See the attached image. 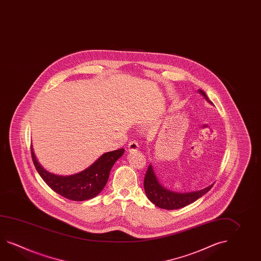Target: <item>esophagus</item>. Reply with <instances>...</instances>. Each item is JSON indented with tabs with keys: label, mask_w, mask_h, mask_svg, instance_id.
<instances>
[{
	"label": "esophagus",
	"mask_w": 261,
	"mask_h": 261,
	"mask_svg": "<svg viewBox=\"0 0 261 261\" xmlns=\"http://www.w3.org/2000/svg\"><path fill=\"white\" fill-rule=\"evenodd\" d=\"M139 145L137 141H130L127 146L128 151H137L139 149Z\"/></svg>",
	"instance_id": "1"
}]
</instances>
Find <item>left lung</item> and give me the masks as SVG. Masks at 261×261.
I'll return each mask as SVG.
<instances>
[{"mask_svg":"<svg viewBox=\"0 0 261 261\" xmlns=\"http://www.w3.org/2000/svg\"><path fill=\"white\" fill-rule=\"evenodd\" d=\"M198 93L202 94L204 98L206 99L210 104H213L202 90L199 89ZM213 186L214 185L208 186L200 191L182 194L169 191L160 185L151 165L149 166L144 177V190L146 196L155 206L165 210H177L186 207L187 205L196 201L199 197L204 196L207 192L212 189Z\"/></svg>","mask_w":261,"mask_h":261,"instance_id":"8db88e82","label":"left lung"}]
</instances>
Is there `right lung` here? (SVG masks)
<instances>
[{
    "label": "right lung",
    "mask_w": 261,
    "mask_h": 261,
    "mask_svg": "<svg viewBox=\"0 0 261 261\" xmlns=\"http://www.w3.org/2000/svg\"><path fill=\"white\" fill-rule=\"evenodd\" d=\"M123 152V149L106 152L80 173L59 176L46 171L41 166L35 157L33 146H31L32 158L41 178L53 191L74 201H83L96 197L109 180L110 169Z\"/></svg>",
    "instance_id": "add662e5"
}]
</instances>
